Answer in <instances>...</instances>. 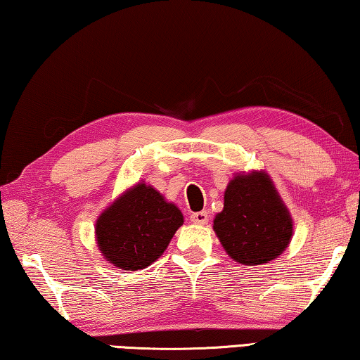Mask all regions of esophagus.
Masks as SVG:
<instances>
[{
  "label": "esophagus",
  "mask_w": 360,
  "mask_h": 360,
  "mask_svg": "<svg viewBox=\"0 0 360 360\" xmlns=\"http://www.w3.org/2000/svg\"><path fill=\"white\" fill-rule=\"evenodd\" d=\"M191 221H192L195 225H205V224H208V214H206L205 211L193 212V214L191 216Z\"/></svg>",
  "instance_id": "1"
}]
</instances>
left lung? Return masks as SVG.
I'll return each instance as SVG.
<instances>
[{
	"label": "left lung",
	"mask_w": 360,
	"mask_h": 360,
	"mask_svg": "<svg viewBox=\"0 0 360 360\" xmlns=\"http://www.w3.org/2000/svg\"><path fill=\"white\" fill-rule=\"evenodd\" d=\"M292 217L265 172L236 174L214 219L217 238L231 259L262 265L276 259L290 243Z\"/></svg>",
	"instance_id": "left-lung-1"
}]
</instances>
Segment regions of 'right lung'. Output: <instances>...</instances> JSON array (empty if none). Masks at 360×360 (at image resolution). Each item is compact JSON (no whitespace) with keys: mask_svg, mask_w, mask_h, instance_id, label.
Segmentation results:
<instances>
[{"mask_svg":"<svg viewBox=\"0 0 360 360\" xmlns=\"http://www.w3.org/2000/svg\"><path fill=\"white\" fill-rule=\"evenodd\" d=\"M182 222L178 206L139 182L96 219V245L120 270H143L160 257Z\"/></svg>","mask_w":360,"mask_h":360,"instance_id":"add662e5","label":"right lung"}]
</instances>
